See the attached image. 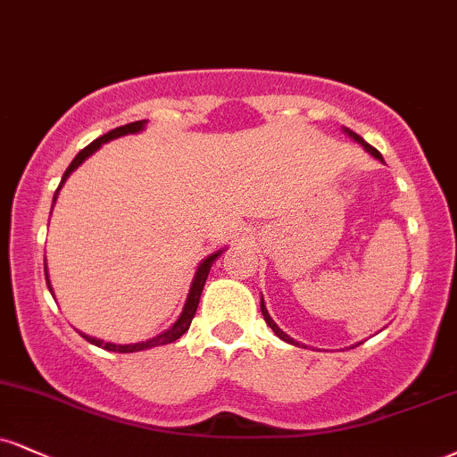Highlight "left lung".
<instances>
[{"label":"left lung","instance_id":"left-lung-1","mask_svg":"<svg viewBox=\"0 0 457 457\" xmlns=\"http://www.w3.org/2000/svg\"><path fill=\"white\" fill-rule=\"evenodd\" d=\"M345 134H349V138H353V140L357 142V145H361V146H364V148H366V151H368V153H370V155H372V157L381 159V162H383L381 153H378L375 146H370V145H368V142H366L364 138H361V136H357V134H355V131H351V129H347V128H345ZM262 315H263V319H266V323H268V326H270V328H272V332H274V334H277V337H278V338H281V340H285V343H291V345H298V347H300V343H295V340H294V338H289V337H287V334H285V332H283V329H281V328H278V326H277V323H274V319H272L270 315H268V309H266V302H263V298H262Z\"/></svg>","mask_w":457,"mask_h":457}]
</instances>
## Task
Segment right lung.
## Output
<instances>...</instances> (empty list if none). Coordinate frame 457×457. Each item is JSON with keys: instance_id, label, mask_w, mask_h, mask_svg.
I'll return each instance as SVG.
<instances>
[{"instance_id": "right-lung-1", "label": "right lung", "mask_w": 457, "mask_h": 457, "mask_svg": "<svg viewBox=\"0 0 457 457\" xmlns=\"http://www.w3.org/2000/svg\"><path fill=\"white\" fill-rule=\"evenodd\" d=\"M145 125H146V120H134V123L120 125V128L108 131V134H104V136H100V138H97V140H93L89 146L82 148L79 155L71 159V163L68 166V170H65V174L62 176V183H59V189H62L65 180H68V176H70L71 172H74V170L79 168L80 163L85 162L87 157H91L93 153H96L97 148H100V146L104 145V142H110V140L120 138V136H128V134H138V131L145 129ZM59 189L54 191L53 206H54V202H57ZM51 212H53V211H51ZM221 253H223V251H214V253H211V255H208L206 260L202 262L200 266H197V272H195L194 281H191V289H189V295H187V302H185L183 312H180V317L176 319L174 326L170 328V329H166V332L159 334V337L148 338V340H145V343H134V345L104 343V340L93 338V337H87V334H82V338L89 340V343L96 345V347H102V349H106V351H114V353H134V351H145V349L159 347V345H170V343H174V340H179V338L183 337V334L187 332V329H189V326H191V319H194L195 311H197V304H200V295H202V289H204V283H206V278H208V272H211V266L214 263V260H217V257L221 255ZM44 274H46V285H48V289H51V294H53L51 281H48V270H46V266H44Z\"/></svg>"}]
</instances>
